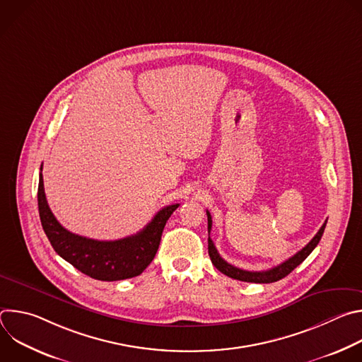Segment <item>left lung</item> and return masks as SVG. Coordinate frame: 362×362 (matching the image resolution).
<instances>
[{
  "mask_svg": "<svg viewBox=\"0 0 362 362\" xmlns=\"http://www.w3.org/2000/svg\"><path fill=\"white\" fill-rule=\"evenodd\" d=\"M206 215H208V233H211L212 216H211V214L208 211H206ZM325 226H327V221L321 226L318 233L313 238V240L309 242L305 247H302L298 253H295L292 257H289L288 261H285L281 265H278V267H275L272 269H268V271H261V272L245 271V269H239V268L228 264L225 259H222L221 255L218 253V249L215 247V243L211 239V236L208 239L209 256H211L212 264L216 267V269L221 271L222 274H225L229 278H233V279H238V281H243V282H253V284H271V282H276V281L285 278L286 275H289L298 265H300L306 259V257L309 256V253H311L317 247V245L320 243V240L322 238Z\"/></svg>",
  "mask_w": 362,
  "mask_h": 362,
  "instance_id": "left-lung-1",
  "label": "left lung"
}]
</instances>
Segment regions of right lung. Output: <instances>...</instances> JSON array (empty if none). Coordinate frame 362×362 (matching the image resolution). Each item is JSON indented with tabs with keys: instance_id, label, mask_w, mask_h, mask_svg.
I'll return each mask as SVG.
<instances>
[{
	"instance_id": "right-lung-1",
	"label": "right lung",
	"mask_w": 362,
	"mask_h": 362,
	"mask_svg": "<svg viewBox=\"0 0 362 362\" xmlns=\"http://www.w3.org/2000/svg\"><path fill=\"white\" fill-rule=\"evenodd\" d=\"M37 197L41 226L54 250L84 275L107 282L137 276L150 265L168 219L179 208V203L166 206L136 235L119 240H94L71 233L59 223L48 208L41 172Z\"/></svg>"
}]
</instances>
